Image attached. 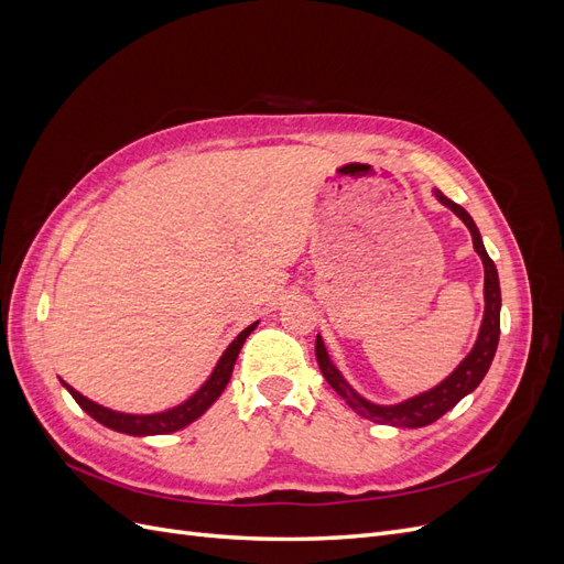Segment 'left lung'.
Here are the masks:
<instances>
[{"label":"left lung","instance_id":"1","mask_svg":"<svg viewBox=\"0 0 564 564\" xmlns=\"http://www.w3.org/2000/svg\"><path fill=\"white\" fill-rule=\"evenodd\" d=\"M440 204H445L449 212H454L464 226L470 230L473 237V247L480 256L482 268H485V315L480 332H477L475 346L470 352L460 360V365L449 373L445 381H440L437 386L419 392L414 398H406L395 404H379L362 398L348 381L344 373L338 371V367L332 362V357L327 352V346H324L322 336L317 334L315 340V357L317 365L322 369V377L327 379V383L338 392L340 398L346 400V404L352 409L355 414H360L362 419H369L373 423H383V425H395V429H423V425H431L440 416H445L449 409H454L460 400H464L468 392H473L477 386L482 383L485 373L489 371V365L494 360V352H497L499 346V334H501V286H499V272L494 261L489 259V253L482 245L480 230H477L475 220L470 214L460 207V204L452 202L447 195H442L440 191H433Z\"/></svg>","mask_w":564,"mask_h":564}]
</instances>
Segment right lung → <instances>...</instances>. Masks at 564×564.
I'll return each instance as SVG.
<instances>
[{"label":"right lung","mask_w":564,"mask_h":564,"mask_svg":"<svg viewBox=\"0 0 564 564\" xmlns=\"http://www.w3.org/2000/svg\"><path fill=\"white\" fill-rule=\"evenodd\" d=\"M259 327V322L249 324L247 329H242L232 338V344L224 350V355L218 357V362L214 367V371L209 373V379L204 381L191 398L183 400L176 406H169L162 409V412L155 414H127V412H115V409H108L104 404H98L89 398H84L82 392H77L73 386H67L65 381L63 388L70 392L75 398V402L87 412L91 419H96L98 423H104L106 429L117 431V433H124V435H133V437H148V435H169V433H176L185 425H191L193 421H197L207 409L220 398V392L226 390L230 377H232V367L237 355H240L242 346L247 336Z\"/></svg>","instance_id":"add662e5"}]
</instances>
